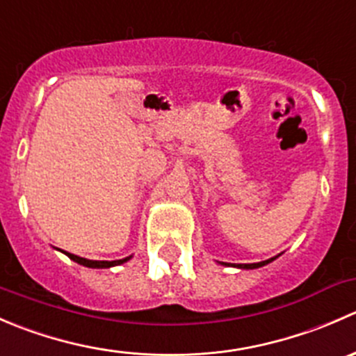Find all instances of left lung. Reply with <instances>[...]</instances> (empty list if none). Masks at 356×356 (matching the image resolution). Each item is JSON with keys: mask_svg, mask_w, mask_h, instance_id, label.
Segmentation results:
<instances>
[{"mask_svg": "<svg viewBox=\"0 0 356 356\" xmlns=\"http://www.w3.org/2000/svg\"><path fill=\"white\" fill-rule=\"evenodd\" d=\"M277 257H279V254H277ZM277 257L268 258V260H264V261H258V264H225V261H220V265H225V267L241 268V270H253V268H260V267H264V265H268L270 261H274Z\"/></svg>", "mask_w": 356, "mask_h": 356, "instance_id": "left-lung-1", "label": "left lung"}]
</instances>
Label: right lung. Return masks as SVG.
Here are the masks:
<instances>
[{"label":"right lung","instance_id":"obj_1","mask_svg":"<svg viewBox=\"0 0 356 356\" xmlns=\"http://www.w3.org/2000/svg\"><path fill=\"white\" fill-rule=\"evenodd\" d=\"M65 254L70 260H74L75 264L79 265H84V267H89V268H110V267H115V265H122L125 264V261H129L132 258L127 257V258H122V260H113V261H105V260H88V258H82V257H77V254H72V253H67Z\"/></svg>","mask_w":356,"mask_h":356}]
</instances>
